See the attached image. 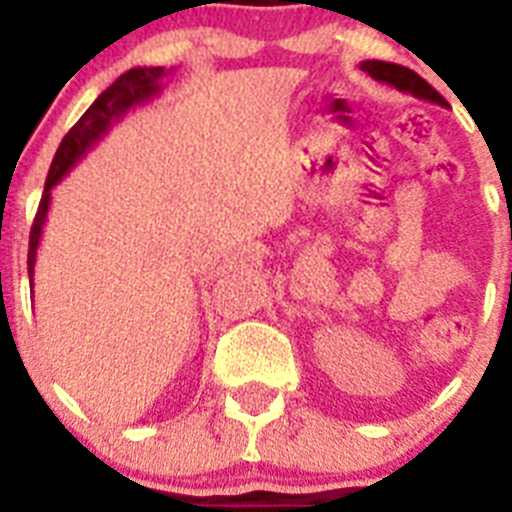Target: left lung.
I'll use <instances>...</instances> for the list:
<instances>
[{
	"label": "left lung",
	"mask_w": 512,
	"mask_h": 512,
	"mask_svg": "<svg viewBox=\"0 0 512 512\" xmlns=\"http://www.w3.org/2000/svg\"><path fill=\"white\" fill-rule=\"evenodd\" d=\"M361 71L372 76V79L382 81V84H390L397 92L413 94V97L425 99V102L433 104H446V99L436 92V89L418 76L415 71H410L408 66H400V63H387V61H361Z\"/></svg>",
	"instance_id": "left-lung-1"
}]
</instances>
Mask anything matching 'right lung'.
Returning <instances> with one entry per match:
<instances>
[{
	"mask_svg": "<svg viewBox=\"0 0 512 512\" xmlns=\"http://www.w3.org/2000/svg\"><path fill=\"white\" fill-rule=\"evenodd\" d=\"M164 76V66H143V69L125 71L112 87H107L97 99H94L92 107L81 115V120L76 122L74 128L66 133V138L61 140V146H58L56 156H53L48 179H45L43 200H40L33 230H30V251H27L30 287H33L35 274V253H38L45 217H48V207H51V189L74 169L76 161H81V156H87L89 148L112 128V122L120 120V117L125 115L130 107H135V104H143L151 97H156V94L161 92V79H164Z\"/></svg>",
	"mask_w": 512,
	"mask_h": 512,
	"instance_id": "add662e5",
	"label": "right lung"
}]
</instances>
